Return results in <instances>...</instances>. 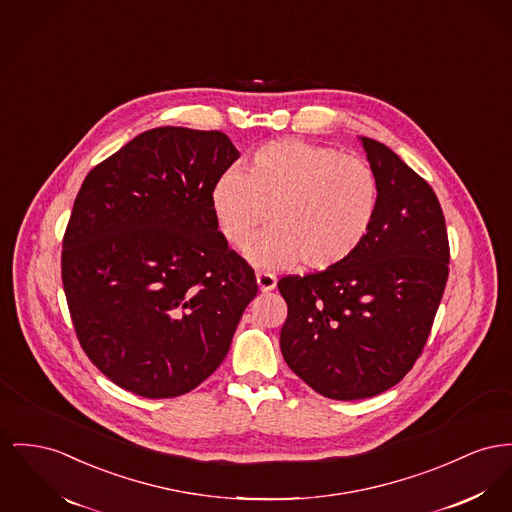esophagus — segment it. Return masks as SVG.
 I'll list each match as a JSON object with an SVG mask.
<instances>
[{
  "label": "esophagus",
  "mask_w": 512,
  "mask_h": 512,
  "mask_svg": "<svg viewBox=\"0 0 512 512\" xmlns=\"http://www.w3.org/2000/svg\"><path fill=\"white\" fill-rule=\"evenodd\" d=\"M256 281H258V287H260L262 293L273 291L275 285H277V279H275V275H272V273L258 272L256 273Z\"/></svg>",
  "instance_id": "esophagus-1"
}]
</instances>
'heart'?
<instances>
[{
	"instance_id": "heart-1",
	"label": "heart",
	"mask_w": 512,
	"mask_h": 512,
	"mask_svg": "<svg viewBox=\"0 0 512 512\" xmlns=\"http://www.w3.org/2000/svg\"><path fill=\"white\" fill-rule=\"evenodd\" d=\"M378 207L380 184L367 161L301 139L266 143L246 174L229 169L211 188L213 217L231 246H244L272 213V231L246 248L260 268H340L369 239Z\"/></svg>"
}]
</instances>
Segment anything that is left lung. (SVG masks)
Segmentation results:
<instances>
[{"mask_svg":"<svg viewBox=\"0 0 512 512\" xmlns=\"http://www.w3.org/2000/svg\"><path fill=\"white\" fill-rule=\"evenodd\" d=\"M380 184L375 227L328 272L279 279L289 369L332 400H363L408 375L448 279V237L433 188L386 145L359 137Z\"/></svg>","mask_w":512,"mask_h":512,"instance_id":"obj_1","label":"left lung"}]
</instances>
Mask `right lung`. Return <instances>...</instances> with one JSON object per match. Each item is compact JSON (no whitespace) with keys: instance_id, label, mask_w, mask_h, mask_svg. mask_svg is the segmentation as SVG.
<instances>
[{"instance_id":"1","label":"right lung","mask_w":512,"mask_h":512,"mask_svg":"<svg viewBox=\"0 0 512 512\" xmlns=\"http://www.w3.org/2000/svg\"><path fill=\"white\" fill-rule=\"evenodd\" d=\"M240 153L221 132L163 126L87 174L62 281L81 347L114 384L176 398L227 357L254 270L219 233L211 188Z\"/></svg>"}]
</instances>
